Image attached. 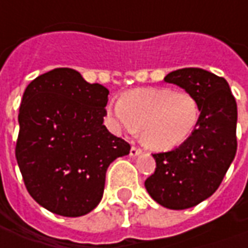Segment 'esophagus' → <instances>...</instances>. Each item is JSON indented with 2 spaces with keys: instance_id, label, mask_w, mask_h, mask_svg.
<instances>
[{
  "instance_id": "esophagus-1",
  "label": "esophagus",
  "mask_w": 248,
  "mask_h": 248,
  "mask_svg": "<svg viewBox=\"0 0 248 248\" xmlns=\"http://www.w3.org/2000/svg\"><path fill=\"white\" fill-rule=\"evenodd\" d=\"M141 154H142V150L137 148V147H132V150H130V155L132 156H139Z\"/></svg>"
}]
</instances>
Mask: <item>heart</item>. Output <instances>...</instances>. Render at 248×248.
Returning a JSON list of instances; mask_svg holds the SVG:
<instances>
[{"instance_id": "b5f03b06", "label": "heart", "mask_w": 248, "mask_h": 248, "mask_svg": "<svg viewBox=\"0 0 248 248\" xmlns=\"http://www.w3.org/2000/svg\"><path fill=\"white\" fill-rule=\"evenodd\" d=\"M107 115L115 130L136 134L156 151L174 148L195 130L201 107L185 90L144 88L124 93L107 106Z\"/></svg>"}]
</instances>
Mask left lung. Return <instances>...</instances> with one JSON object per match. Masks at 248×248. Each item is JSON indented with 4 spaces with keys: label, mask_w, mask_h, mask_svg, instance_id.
<instances>
[{
    "label": "left lung",
    "mask_w": 248,
    "mask_h": 248,
    "mask_svg": "<svg viewBox=\"0 0 248 248\" xmlns=\"http://www.w3.org/2000/svg\"><path fill=\"white\" fill-rule=\"evenodd\" d=\"M165 82L193 94L201 115L180 147L152 155L156 169L145 180V188L166 209H189L217 191L235 159L237 106L228 82L202 68L175 70Z\"/></svg>",
    "instance_id": "left-lung-1"
}]
</instances>
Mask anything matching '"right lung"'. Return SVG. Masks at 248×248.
I'll return each instance as SVG.
<instances>
[{
    "mask_svg": "<svg viewBox=\"0 0 248 248\" xmlns=\"http://www.w3.org/2000/svg\"><path fill=\"white\" fill-rule=\"evenodd\" d=\"M108 89L73 68L37 77L23 93L16 160L31 198L63 217L97 206L108 166L130 145L108 132Z\"/></svg>",
    "mask_w": 248,
    "mask_h": 248,
    "instance_id": "obj_1",
    "label": "right lung"
}]
</instances>
